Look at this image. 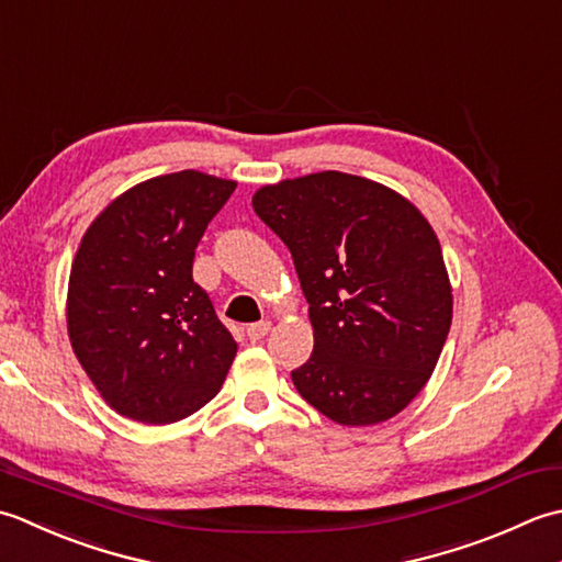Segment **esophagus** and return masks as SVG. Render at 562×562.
<instances>
[{
	"label": "esophagus",
	"instance_id": "34e87169",
	"mask_svg": "<svg viewBox=\"0 0 562 562\" xmlns=\"http://www.w3.org/2000/svg\"><path fill=\"white\" fill-rule=\"evenodd\" d=\"M269 329H271L269 319H261V323H255V325L247 327V337L251 341H259V339H265L269 335Z\"/></svg>",
	"mask_w": 562,
	"mask_h": 562
}]
</instances>
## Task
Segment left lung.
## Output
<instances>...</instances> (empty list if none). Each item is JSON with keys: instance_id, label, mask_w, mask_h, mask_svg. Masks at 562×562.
<instances>
[{"instance_id": "obj_1", "label": "left lung", "mask_w": 562, "mask_h": 562, "mask_svg": "<svg viewBox=\"0 0 562 562\" xmlns=\"http://www.w3.org/2000/svg\"><path fill=\"white\" fill-rule=\"evenodd\" d=\"M257 215L291 249L315 347L291 373L345 427L395 417L437 369L453 317L439 237L378 181L317 171L261 187Z\"/></svg>"}]
</instances>
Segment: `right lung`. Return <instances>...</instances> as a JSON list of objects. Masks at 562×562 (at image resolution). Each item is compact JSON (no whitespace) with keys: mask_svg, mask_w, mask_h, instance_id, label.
Returning <instances> with one entry per match:
<instances>
[{"mask_svg":"<svg viewBox=\"0 0 562 562\" xmlns=\"http://www.w3.org/2000/svg\"><path fill=\"white\" fill-rule=\"evenodd\" d=\"M237 181L196 169L123 191L79 243L67 335L99 395L143 425H171L221 391L237 341L193 281V255Z\"/></svg>","mask_w":562,"mask_h":562,"instance_id":"1","label":"right lung"}]
</instances>
